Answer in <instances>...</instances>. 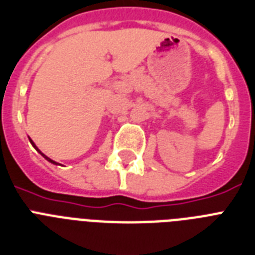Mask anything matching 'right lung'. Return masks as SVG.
I'll use <instances>...</instances> for the list:
<instances>
[{
	"label": "right lung",
	"mask_w": 255,
	"mask_h": 255,
	"mask_svg": "<svg viewBox=\"0 0 255 255\" xmlns=\"http://www.w3.org/2000/svg\"><path fill=\"white\" fill-rule=\"evenodd\" d=\"M29 141H31V144H32V146L35 147L36 150H37V151H38V153L41 154V155H42V157H44V158H45V159H46V160H49V162H50V163H53V164H57V162H54V160H53V159H50V158H49V157H46V155H45V154H42V153H41V151L38 150V149H37V146H36V145H35V142H33V141H32V140H31V138H29Z\"/></svg>",
	"instance_id": "obj_1"
}]
</instances>
